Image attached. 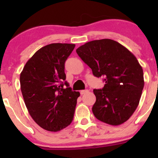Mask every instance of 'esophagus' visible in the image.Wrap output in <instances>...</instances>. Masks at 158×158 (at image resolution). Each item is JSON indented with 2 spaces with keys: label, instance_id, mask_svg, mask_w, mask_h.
<instances>
[{
  "label": "esophagus",
  "instance_id": "34e87169",
  "mask_svg": "<svg viewBox=\"0 0 158 158\" xmlns=\"http://www.w3.org/2000/svg\"><path fill=\"white\" fill-rule=\"evenodd\" d=\"M87 92H89V90L88 89H85V90H82L80 92V94L81 95H84V94L87 93Z\"/></svg>",
  "mask_w": 158,
  "mask_h": 158
}]
</instances>
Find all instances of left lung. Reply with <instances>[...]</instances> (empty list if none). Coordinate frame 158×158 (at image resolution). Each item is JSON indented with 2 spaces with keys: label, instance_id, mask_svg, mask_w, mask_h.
Masks as SVG:
<instances>
[{
  "label": "left lung",
  "instance_id": "left-lung-1",
  "mask_svg": "<svg viewBox=\"0 0 158 158\" xmlns=\"http://www.w3.org/2000/svg\"><path fill=\"white\" fill-rule=\"evenodd\" d=\"M96 77H104L102 89H94V115L101 122L120 125L128 121L139 104L144 73L132 52L110 39L92 40L76 49Z\"/></svg>",
  "mask_w": 158,
  "mask_h": 158
}]
</instances>
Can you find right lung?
Masks as SVG:
<instances>
[{
  "instance_id": "1",
  "label": "right lung",
  "mask_w": 158,
  "mask_h": 158,
  "mask_svg": "<svg viewBox=\"0 0 158 158\" xmlns=\"http://www.w3.org/2000/svg\"><path fill=\"white\" fill-rule=\"evenodd\" d=\"M75 46L51 44L42 47L27 62L20 73V89L29 114L39 126L49 131L65 128L73 119L80 93L72 91L63 81L65 62Z\"/></svg>"
}]
</instances>
